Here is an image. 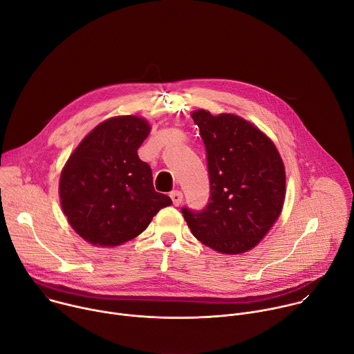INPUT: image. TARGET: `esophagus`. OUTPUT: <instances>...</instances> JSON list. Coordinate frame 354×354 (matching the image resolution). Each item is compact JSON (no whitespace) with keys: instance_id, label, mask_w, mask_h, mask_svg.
<instances>
[{"instance_id":"obj_1","label":"esophagus","mask_w":354,"mask_h":354,"mask_svg":"<svg viewBox=\"0 0 354 354\" xmlns=\"http://www.w3.org/2000/svg\"><path fill=\"white\" fill-rule=\"evenodd\" d=\"M169 196H171V198H172V203H174V206H179V205L182 203V198H183L182 192H179V190H174Z\"/></svg>"}]
</instances>
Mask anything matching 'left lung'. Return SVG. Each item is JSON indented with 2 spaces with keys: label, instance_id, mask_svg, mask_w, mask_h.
<instances>
[{
  "label": "left lung",
  "instance_id": "8db88e82",
  "mask_svg": "<svg viewBox=\"0 0 354 354\" xmlns=\"http://www.w3.org/2000/svg\"><path fill=\"white\" fill-rule=\"evenodd\" d=\"M206 147L210 201L205 210L183 209L201 243L224 255L254 249L281 214L286 169L279 149L254 123L234 113L192 112Z\"/></svg>",
  "mask_w": 354,
  "mask_h": 354
}]
</instances>
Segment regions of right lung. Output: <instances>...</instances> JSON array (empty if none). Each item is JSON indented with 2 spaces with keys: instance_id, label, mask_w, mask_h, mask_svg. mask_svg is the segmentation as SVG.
<instances>
[{
  "instance_id": "right-lung-1",
  "label": "right lung",
  "mask_w": 354,
  "mask_h": 354,
  "mask_svg": "<svg viewBox=\"0 0 354 354\" xmlns=\"http://www.w3.org/2000/svg\"><path fill=\"white\" fill-rule=\"evenodd\" d=\"M151 131L145 118L124 115L93 127L63 167L59 196L71 228L88 243L115 248L138 236L172 200L154 190L137 149Z\"/></svg>"
}]
</instances>
